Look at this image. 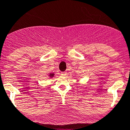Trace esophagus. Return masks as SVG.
Segmentation results:
<instances>
[{"label": "esophagus", "instance_id": "esophagus-1", "mask_svg": "<svg viewBox=\"0 0 130 130\" xmlns=\"http://www.w3.org/2000/svg\"><path fill=\"white\" fill-rule=\"evenodd\" d=\"M61 75L65 76V75H67V72H61Z\"/></svg>", "mask_w": 130, "mask_h": 130}]
</instances>
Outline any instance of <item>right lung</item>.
Listing matches in <instances>:
<instances>
[{
	"label": "right lung",
	"mask_w": 130,
	"mask_h": 130,
	"mask_svg": "<svg viewBox=\"0 0 130 130\" xmlns=\"http://www.w3.org/2000/svg\"><path fill=\"white\" fill-rule=\"evenodd\" d=\"M54 75H55L54 73H50V74L48 75V76H49V77H50V78H52V77H54Z\"/></svg>",
	"instance_id": "obj_1"
}]
</instances>
